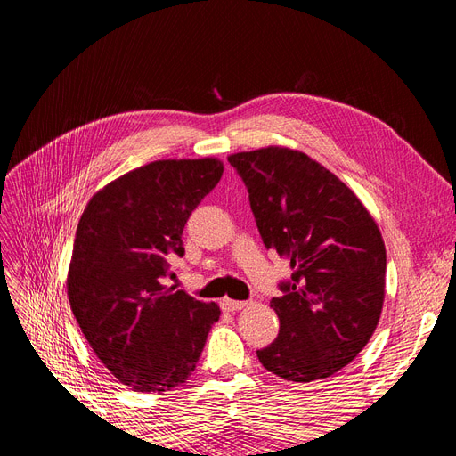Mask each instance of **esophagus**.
Listing matches in <instances>:
<instances>
[{"mask_svg": "<svg viewBox=\"0 0 456 456\" xmlns=\"http://www.w3.org/2000/svg\"><path fill=\"white\" fill-rule=\"evenodd\" d=\"M247 302L243 300H232V298H223L220 300V308H223L224 312H238L241 308H245Z\"/></svg>", "mask_w": 456, "mask_h": 456, "instance_id": "1", "label": "esophagus"}]
</instances>
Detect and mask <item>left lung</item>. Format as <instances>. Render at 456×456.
I'll list each match as a JSON object with an SVG mask.
<instances>
[{
    "instance_id": "1",
    "label": "left lung",
    "mask_w": 456,
    "mask_h": 456,
    "mask_svg": "<svg viewBox=\"0 0 456 456\" xmlns=\"http://www.w3.org/2000/svg\"><path fill=\"white\" fill-rule=\"evenodd\" d=\"M249 191L266 249L291 260L270 306L280 333L258 362L291 382L346 367L375 333L386 249L375 220L342 181L297 150L270 146L228 158Z\"/></svg>"
}]
</instances>
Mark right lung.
I'll use <instances>...</instances> for the list:
<instances>
[{
    "mask_svg": "<svg viewBox=\"0 0 456 456\" xmlns=\"http://www.w3.org/2000/svg\"><path fill=\"white\" fill-rule=\"evenodd\" d=\"M218 159H163L96 191L76 230L68 298L89 346L134 392L188 380L220 308L165 287L191 211L223 176Z\"/></svg>",
    "mask_w": 456,
    "mask_h": 456,
    "instance_id": "right-lung-1",
    "label": "right lung"
}]
</instances>
